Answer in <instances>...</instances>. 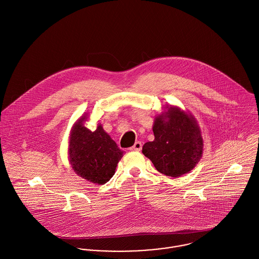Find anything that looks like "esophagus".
I'll return each instance as SVG.
<instances>
[{"instance_id": "esophagus-1", "label": "esophagus", "mask_w": 259, "mask_h": 259, "mask_svg": "<svg viewBox=\"0 0 259 259\" xmlns=\"http://www.w3.org/2000/svg\"><path fill=\"white\" fill-rule=\"evenodd\" d=\"M142 150V143L140 141H137L133 147L130 148V151H141Z\"/></svg>"}]
</instances>
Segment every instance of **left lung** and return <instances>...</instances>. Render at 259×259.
Instances as JSON below:
<instances>
[{
    "mask_svg": "<svg viewBox=\"0 0 259 259\" xmlns=\"http://www.w3.org/2000/svg\"><path fill=\"white\" fill-rule=\"evenodd\" d=\"M153 131L155 140L146 143L142 153L160 174L179 178L198 163L203 153V140L191 115L179 107H169L164 115L156 117Z\"/></svg>",
    "mask_w": 259,
    "mask_h": 259,
    "instance_id": "1",
    "label": "left lung"
}]
</instances>
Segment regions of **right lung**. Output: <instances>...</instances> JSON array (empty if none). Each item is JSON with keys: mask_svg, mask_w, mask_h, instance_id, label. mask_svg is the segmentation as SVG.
Listing matches in <instances>:
<instances>
[{"mask_svg": "<svg viewBox=\"0 0 259 259\" xmlns=\"http://www.w3.org/2000/svg\"><path fill=\"white\" fill-rule=\"evenodd\" d=\"M81 117L74 126L69 144V159L77 175L91 182L104 184L115 174L123 151L99 125L91 131Z\"/></svg>", "mask_w": 259, "mask_h": 259, "instance_id": "obj_1", "label": "right lung"}]
</instances>
